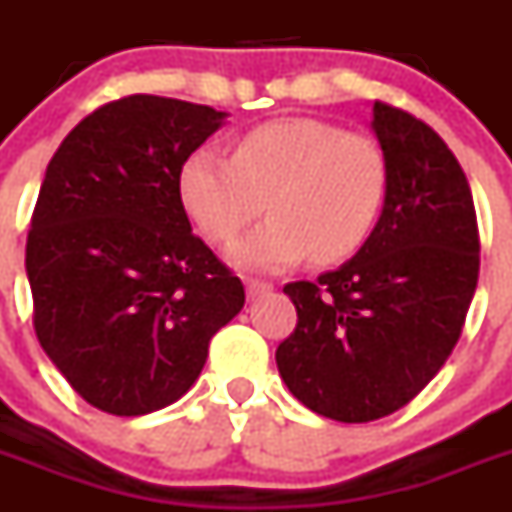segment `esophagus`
Returning <instances> with one entry per match:
<instances>
[{"label": "esophagus", "mask_w": 512, "mask_h": 512, "mask_svg": "<svg viewBox=\"0 0 512 512\" xmlns=\"http://www.w3.org/2000/svg\"><path fill=\"white\" fill-rule=\"evenodd\" d=\"M271 289L274 287H271L269 282H261V279H248L246 282V292L251 300H256V297H261V295H269Z\"/></svg>", "instance_id": "esophagus-1"}]
</instances>
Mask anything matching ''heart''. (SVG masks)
<instances>
[{"instance_id": "heart-1", "label": "heart", "mask_w": 512, "mask_h": 512, "mask_svg": "<svg viewBox=\"0 0 512 512\" xmlns=\"http://www.w3.org/2000/svg\"><path fill=\"white\" fill-rule=\"evenodd\" d=\"M384 192L377 140L312 117L264 122L235 140L230 158L200 148L179 169L184 210L212 243L235 238L266 200L271 217L235 241L228 259L269 274L307 256L333 264L359 251Z\"/></svg>"}]
</instances>
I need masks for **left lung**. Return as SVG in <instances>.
Returning <instances> with one entry per match:
<instances>
[{
	"mask_svg": "<svg viewBox=\"0 0 512 512\" xmlns=\"http://www.w3.org/2000/svg\"><path fill=\"white\" fill-rule=\"evenodd\" d=\"M384 207L351 261L292 282L297 328L277 348L284 384L312 413L369 423L408 405L464 328L479 277L472 189L441 135L374 102Z\"/></svg>",
	"mask_w": 512,
	"mask_h": 512,
	"instance_id": "8db88e82",
	"label": "left lung"
}]
</instances>
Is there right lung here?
Here are the masks:
<instances>
[{"label":"right lung","mask_w":512,"mask_h":512,"mask_svg":"<svg viewBox=\"0 0 512 512\" xmlns=\"http://www.w3.org/2000/svg\"><path fill=\"white\" fill-rule=\"evenodd\" d=\"M225 117L122 97L84 117L45 169L25 248L35 336L102 413L133 418L179 400L246 302L179 197V169Z\"/></svg>","instance_id":"add662e5"}]
</instances>
